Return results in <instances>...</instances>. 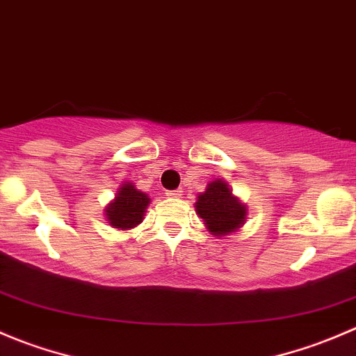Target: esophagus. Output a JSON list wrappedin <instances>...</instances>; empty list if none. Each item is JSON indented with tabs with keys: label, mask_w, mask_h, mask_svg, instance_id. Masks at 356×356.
Here are the masks:
<instances>
[{
	"label": "esophagus",
	"mask_w": 356,
	"mask_h": 356,
	"mask_svg": "<svg viewBox=\"0 0 356 356\" xmlns=\"http://www.w3.org/2000/svg\"><path fill=\"white\" fill-rule=\"evenodd\" d=\"M181 189H174V191H167L165 195L168 196V198H181Z\"/></svg>",
	"instance_id": "esophagus-1"
}]
</instances>
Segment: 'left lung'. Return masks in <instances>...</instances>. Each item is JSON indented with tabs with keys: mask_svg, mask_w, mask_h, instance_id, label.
<instances>
[{
	"mask_svg": "<svg viewBox=\"0 0 356 356\" xmlns=\"http://www.w3.org/2000/svg\"><path fill=\"white\" fill-rule=\"evenodd\" d=\"M195 210L210 234L217 238L240 231L248 213L247 205L233 195L224 179H213L207 184L205 191L196 196Z\"/></svg>",
	"mask_w": 356,
	"mask_h": 356,
	"instance_id": "obj_1",
	"label": "left lung"
}]
</instances>
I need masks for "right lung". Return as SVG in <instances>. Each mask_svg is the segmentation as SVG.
<instances>
[{
    "label": "right lung",
    "instance_id": "1",
    "mask_svg": "<svg viewBox=\"0 0 356 356\" xmlns=\"http://www.w3.org/2000/svg\"><path fill=\"white\" fill-rule=\"evenodd\" d=\"M149 203V196L137 189L134 182H123L115 198L106 205V220L116 229H134L144 220V213Z\"/></svg>",
    "mask_w": 356,
    "mask_h": 356
}]
</instances>
